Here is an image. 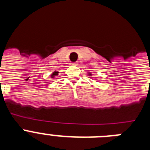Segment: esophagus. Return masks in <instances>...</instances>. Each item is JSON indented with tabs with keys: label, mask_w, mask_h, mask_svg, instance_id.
I'll use <instances>...</instances> for the list:
<instances>
[{
	"label": "esophagus",
	"mask_w": 150,
	"mask_h": 150,
	"mask_svg": "<svg viewBox=\"0 0 150 150\" xmlns=\"http://www.w3.org/2000/svg\"><path fill=\"white\" fill-rule=\"evenodd\" d=\"M71 64H72V65L76 66V65H77L78 63H77V62H72V63H71Z\"/></svg>",
	"instance_id": "34e87169"
}]
</instances>
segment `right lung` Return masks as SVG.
Masks as SVG:
<instances>
[{"label":"right lung","instance_id":"obj_1","mask_svg":"<svg viewBox=\"0 0 150 150\" xmlns=\"http://www.w3.org/2000/svg\"><path fill=\"white\" fill-rule=\"evenodd\" d=\"M58 74H59V72L55 71V72H53L52 73V77H55V76H57Z\"/></svg>","mask_w":150,"mask_h":150}]
</instances>
